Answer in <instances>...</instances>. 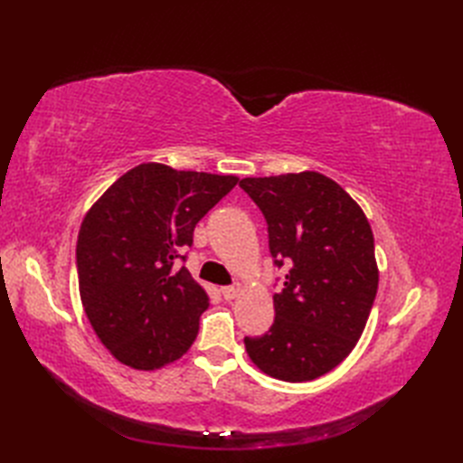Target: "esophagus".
Masks as SVG:
<instances>
[{
	"mask_svg": "<svg viewBox=\"0 0 463 463\" xmlns=\"http://www.w3.org/2000/svg\"><path fill=\"white\" fill-rule=\"evenodd\" d=\"M220 291H222L223 299H226V301H232V299H235L237 296H240L241 288H240V286H223Z\"/></svg>",
	"mask_w": 463,
	"mask_h": 463,
	"instance_id": "obj_1",
	"label": "esophagus"
}]
</instances>
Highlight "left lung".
Here are the masks:
<instances>
[{
	"mask_svg": "<svg viewBox=\"0 0 463 463\" xmlns=\"http://www.w3.org/2000/svg\"><path fill=\"white\" fill-rule=\"evenodd\" d=\"M240 187L269 223L274 264L289 266L274 293V325L245 335V349L278 381H315L352 354L373 309L378 269L369 220L317 172L245 177Z\"/></svg>",
	"mask_w": 463,
	"mask_h": 463,
	"instance_id": "left-lung-1",
	"label": "left lung"
}]
</instances>
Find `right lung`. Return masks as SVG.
Returning a JSON list of instances; mask_svg holds the SVG:
<instances>
[{"label":"right lung","instance_id":"right-lung-1","mask_svg":"<svg viewBox=\"0 0 463 463\" xmlns=\"http://www.w3.org/2000/svg\"><path fill=\"white\" fill-rule=\"evenodd\" d=\"M235 175L141 164L98 199L79 230L77 272L85 313L123 365L154 371L194 342L206 291L185 266L199 220L237 185Z\"/></svg>","mask_w":463,"mask_h":463}]
</instances>
